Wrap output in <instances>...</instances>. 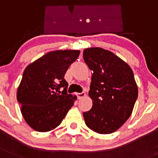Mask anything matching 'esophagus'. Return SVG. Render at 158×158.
<instances>
[{
    "instance_id": "1",
    "label": "esophagus",
    "mask_w": 158,
    "mask_h": 158,
    "mask_svg": "<svg viewBox=\"0 0 158 158\" xmlns=\"http://www.w3.org/2000/svg\"><path fill=\"white\" fill-rule=\"evenodd\" d=\"M85 92H80V93H76V96L78 99H82L83 97H85Z\"/></svg>"
}]
</instances>
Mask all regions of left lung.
I'll list each match as a JSON object with an SVG mask.
<instances>
[{
	"label": "left lung",
	"mask_w": 158,
	"mask_h": 158,
	"mask_svg": "<svg viewBox=\"0 0 158 158\" xmlns=\"http://www.w3.org/2000/svg\"><path fill=\"white\" fill-rule=\"evenodd\" d=\"M83 60L93 71L88 92L92 107L83 113L86 125L100 134L113 133L129 118L138 97L132 70L101 48L84 49Z\"/></svg>",
	"instance_id": "1"
}]
</instances>
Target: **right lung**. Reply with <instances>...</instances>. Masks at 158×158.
<instances>
[{
	"label": "right lung",
	"instance_id": "1",
	"mask_svg": "<svg viewBox=\"0 0 158 158\" xmlns=\"http://www.w3.org/2000/svg\"><path fill=\"white\" fill-rule=\"evenodd\" d=\"M79 50H57L44 55L24 70L17 100L27 123L37 131L60 125L76 97L68 94L66 70L78 58Z\"/></svg>",
	"mask_w": 158,
	"mask_h": 158
}]
</instances>
